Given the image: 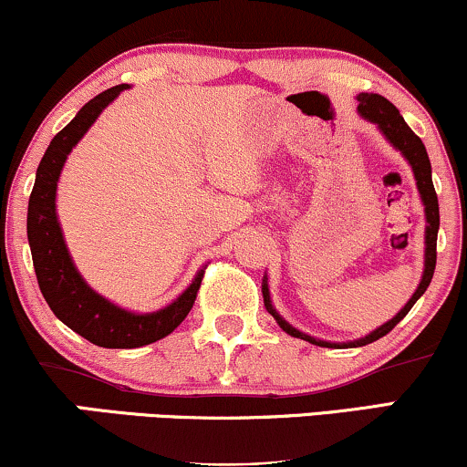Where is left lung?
Segmentation results:
<instances>
[{
    "instance_id": "8db88e82",
    "label": "left lung",
    "mask_w": 467,
    "mask_h": 467,
    "mask_svg": "<svg viewBox=\"0 0 467 467\" xmlns=\"http://www.w3.org/2000/svg\"><path fill=\"white\" fill-rule=\"evenodd\" d=\"M357 99H358V115L365 117L368 121L376 123V126H379V130L385 134L387 141H389L398 151H400V154L409 161V165H411V170H413L415 184H418L420 198H422V202H424V215H426L424 274H422V280H420L418 289H415V294L411 296V300L404 305V308H400V313H398L396 317H391L387 324L379 326L374 333L365 335L357 341H348V344H330V341L316 339V337L300 333V330L294 328V326H291L289 322H285V319L276 313V308L272 306V300H269L267 278L263 280V300H265L267 311L272 313L280 328H283L285 333L291 335V337H297V339H305V341H308V344H316V346H322V348H358V346L372 344V341L380 339V337H385L398 322H400L404 316H407L409 311H411V306L420 300V296H422L424 291L429 289L432 274H435V263H437V230H440V204H437V193H435V187H432V178H431V161H429V154H426L422 139H420L418 134H415L411 128L407 126V121L402 119L400 110H398L396 106L389 102V99H385L383 95H379V93H358Z\"/></svg>"
}]
</instances>
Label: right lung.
<instances>
[{
    "mask_svg": "<svg viewBox=\"0 0 467 467\" xmlns=\"http://www.w3.org/2000/svg\"><path fill=\"white\" fill-rule=\"evenodd\" d=\"M123 88L130 87L117 84L109 91L95 95L56 134L38 162L35 189L27 204V241L45 302L60 322L102 348H141L170 335L189 316L204 278V269H200L193 283L161 311L130 313L95 294L73 265L56 215V187L69 151Z\"/></svg>",
    "mask_w": 467,
    "mask_h": 467,
    "instance_id": "add662e5",
    "label": "right lung"
}]
</instances>
